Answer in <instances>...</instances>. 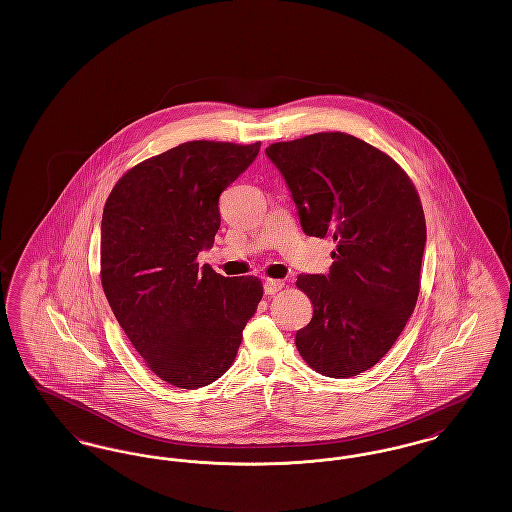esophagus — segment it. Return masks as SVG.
<instances>
[{"mask_svg":"<svg viewBox=\"0 0 512 512\" xmlns=\"http://www.w3.org/2000/svg\"><path fill=\"white\" fill-rule=\"evenodd\" d=\"M282 288H284L282 280H274V278H267L265 280V293L267 295H274V293L280 292Z\"/></svg>","mask_w":512,"mask_h":512,"instance_id":"esophagus-1","label":"esophagus"}]
</instances>
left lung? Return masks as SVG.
Returning a JSON list of instances; mask_svg holds the SVG:
<instances>
[{
    "mask_svg": "<svg viewBox=\"0 0 512 512\" xmlns=\"http://www.w3.org/2000/svg\"><path fill=\"white\" fill-rule=\"evenodd\" d=\"M267 155L292 190L303 232L336 244L328 276L295 282L313 303L295 347L324 376H357L413 315L426 245L420 195L388 153L345 132L276 142Z\"/></svg>",
    "mask_w": 512,
    "mask_h": 512,
    "instance_id": "1",
    "label": "left lung"
}]
</instances>
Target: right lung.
Segmentation results:
<instances>
[{
    "instance_id": "add662e5",
    "label": "right lung",
    "mask_w": 512,
    "mask_h": 512,
    "mask_svg": "<svg viewBox=\"0 0 512 512\" xmlns=\"http://www.w3.org/2000/svg\"><path fill=\"white\" fill-rule=\"evenodd\" d=\"M261 142L195 140L122 174L101 217L99 278L113 315L147 368L197 390L236 359L263 297L257 276L199 268L219 232V197L253 163Z\"/></svg>"
}]
</instances>
